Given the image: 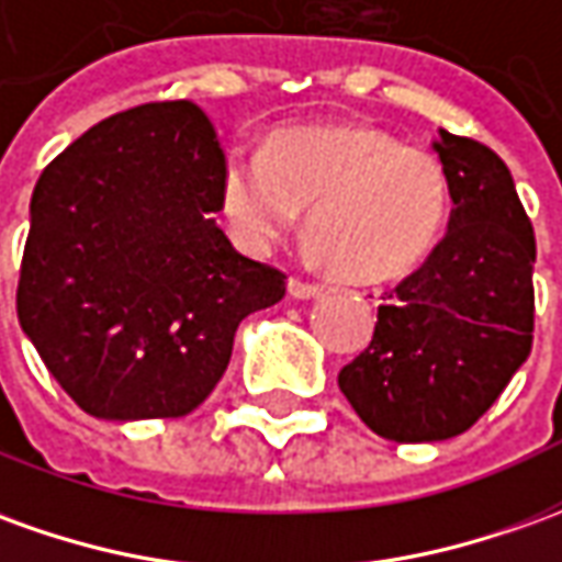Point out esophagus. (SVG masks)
<instances>
[{"label":"esophagus","instance_id":"obj_1","mask_svg":"<svg viewBox=\"0 0 562 562\" xmlns=\"http://www.w3.org/2000/svg\"><path fill=\"white\" fill-rule=\"evenodd\" d=\"M290 296H296V300H312V296H321V284H312V281H303V278H290Z\"/></svg>","mask_w":562,"mask_h":562}]
</instances>
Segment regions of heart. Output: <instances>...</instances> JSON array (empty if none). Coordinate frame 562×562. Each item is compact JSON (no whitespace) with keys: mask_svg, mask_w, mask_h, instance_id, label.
<instances>
[{"mask_svg":"<svg viewBox=\"0 0 562 562\" xmlns=\"http://www.w3.org/2000/svg\"><path fill=\"white\" fill-rule=\"evenodd\" d=\"M308 235L351 281H394L435 250L450 216L443 161L367 125L281 127L266 149L235 140L220 168V214L250 254Z\"/></svg>","mask_w":562,"mask_h":562,"instance_id":"1","label":"heart"}]
</instances>
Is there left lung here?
I'll return each instance as SVG.
<instances>
[{
    "instance_id": "obj_1",
    "label": "left lung",
    "mask_w": 562,
    "mask_h": 562,
    "mask_svg": "<svg viewBox=\"0 0 562 562\" xmlns=\"http://www.w3.org/2000/svg\"><path fill=\"white\" fill-rule=\"evenodd\" d=\"M450 177L447 235L382 293L370 346L339 370L367 428L397 443L468 431L532 348L536 232L490 146L440 131Z\"/></svg>"
}]
</instances>
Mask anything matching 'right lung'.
<instances>
[{"label":"right lung","instance_id":"right-lung-1","mask_svg":"<svg viewBox=\"0 0 562 562\" xmlns=\"http://www.w3.org/2000/svg\"><path fill=\"white\" fill-rule=\"evenodd\" d=\"M223 146L189 100L103 119L42 170L18 318L97 419H180L207 401L247 315L288 274L216 226Z\"/></svg>","mask_w":562,"mask_h":562}]
</instances>
